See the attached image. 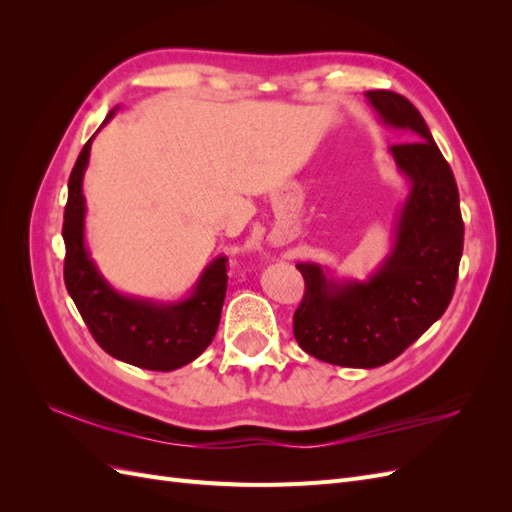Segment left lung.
<instances>
[{"label":"left lung","instance_id":"obj_1","mask_svg":"<svg viewBox=\"0 0 512 512\" xmlns=\"http://www.w3.org/2000/svg\"><path fill=\"white\" fill-rule=\"evenodd\" d=\"M365 98L386 128L414 141L389 149L410 190L389 252L365 280L299 262L305 297L294 312V337L324 363L374 369L397 359L446 312L463 252V220L453 170L423 115L395 91H367Z\"/></svg>","mask_w":512,"mask_h":512}]
</instances>
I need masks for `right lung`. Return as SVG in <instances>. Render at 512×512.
<instances>
[{
    "instance_id": "right-lung-1",
    "label": "right lung",
    "mask_w": 512,
    "mask_h": 512,
    "mask_svg": "<svg viewBox=\"0 0 512 512\" xmlns=\"http://www.w3.org/2000/svg\"><path fill=\"white\" fill-rule=\"evenodd\" d=\"M117 111L119 106L106 115L98 132ZM96 134L76 158L68 181V205L64 213L66 288L104 352L143 369H179L198 359L218 331L228 284L226 256L213 258L198 275L190 292L177 301L134 297L111 286L100 273L96 260L91 258L85 241L87 203L83 179Z\"/></svg>"
}]
</instances>
